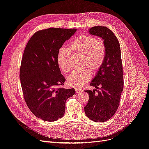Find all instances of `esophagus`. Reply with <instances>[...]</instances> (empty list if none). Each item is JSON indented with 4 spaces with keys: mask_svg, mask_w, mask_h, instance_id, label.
<instances>
[{
    "mask_svg": "<svg viewBox=\"0 0 149 149\" xmlns=\"http://www.w3.org/2000/svg\"><path fill=\"white\" fill-rule=\"evenodd\" d=\"M81 89L80 88H75V91L77 93H79L81 92Z\"/></svg>",
    "mask_w": 149,
    "mask_h": 149,
    "instance_id": "esophagus-1",
    "label": "esophagus"
}]
</instances>
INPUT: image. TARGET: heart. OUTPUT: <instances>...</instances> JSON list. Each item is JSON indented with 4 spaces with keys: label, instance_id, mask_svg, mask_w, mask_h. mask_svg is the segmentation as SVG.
<instances>
[{
    "label": "heart",
    "instance_id": "obj_1",
    "mask_svg": "<svg viewBox=\"0 0 149 149\" xmlns=\"http://www.w3.org/2000/svg\"><path fill=\"white\" fill-rule=\"evenodd\" d=\"M70 52L75 56L83 57V64L91 71L98 70L103 64L106 55L105 43L101 38L84 35L72 42L68 48H61L57 53L56 61L59 69L67 73L72 68ZM88 69L73 71L67 76V84L71 87H79L91 78Z\"/></svg>",
    "mask_w": 149,
    "mask_h": 149
}]
</instances>
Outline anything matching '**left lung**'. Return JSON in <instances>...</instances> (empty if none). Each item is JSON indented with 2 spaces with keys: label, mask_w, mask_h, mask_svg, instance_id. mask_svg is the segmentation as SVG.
<instances>
[{
  "label": "left lung",
  "mask_w": 149,
  "mask_h": 149,
  "mask_svg": "<svg viewBox=\"0 0 149 149\" xmlns=\"http://www.w3.org/2000/svg\"><path fill=\"white\" fill-rule=\"evenodd\" d=\"M88 32L91 35L102 38L106 45V55L90 83L95 89L85 91L90 97L85 107V112L94 122H103L116 112L123 88L120 46L116 36L106 26H94Z\"/></svg>",
  "instance_id": "left-lung-1"
}]
</instances>
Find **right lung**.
I'll use <instances>...</instances> for the list:
<instances>
[{"instance_id":"add662e5","label":"right lung","mask_w":149,"mask_h":149,"mask_svg":"<svg viewBox=\"0 0 149 149\" xmlns=\"http://www.w3.org/2000/svg\"><path fill=\"white\" fill-rule=\"evenodd\" d=\"M77 29L51 28L37 31L27 42L21 61L19 79L26 103L36 117L54 122L65 113V101L74 88H57L65 78L56 61L57 53Z\"/></svg>"}]
</instances>
